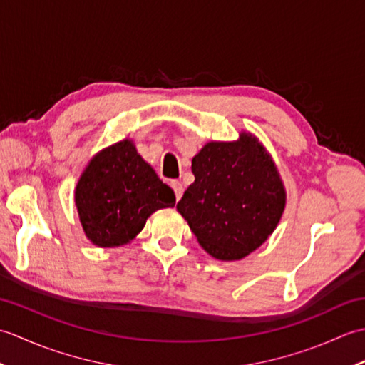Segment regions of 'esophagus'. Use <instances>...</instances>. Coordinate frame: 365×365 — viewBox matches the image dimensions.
Segmentation results:
<instances>
[{"mask_svg": "<svg viewBox=\"0 0 365 365\" xmlns=\"http://www.w3.org/2000/svg\"><path fill=\"white\" fill-rule=\"evenodd\" d=\"M170 188H173L174 192H175V199L180 200V197L183 196V185H182V182L170 180Z\"/></svg>", "mask_w": 365, "mask_h": 365, "instance_id": "34e87169", "label": "esophagus"}]
</instances>
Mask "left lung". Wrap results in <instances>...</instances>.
I'll return each instance as SVG.
<instances>
[{"label":"left lung","mask_w":365,"mask_h":365,"mask_svg":"<svg viewBox=\"0 0 365 365\" xmlns=\"http://www.w3.org/2000/svg\"><path fill=\"white\" fill-rule=\"evenodd\" d=\"M195 183L177 210L199 245L220 260H240L265 242L285 207L281 178L265 149L250 135L208 143L195 158Z\"/></svg>","instance_id":"left-lung-1"}]
</instances>
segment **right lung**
Returning a JSON list of instances; mask_svg holds the SVG:
<instances>
[{
  "mask_svg": "<svg viewBox=\"0 0 365 365\" xmlns=\"http://www.w3.org/2000/svg\"><path fill=\"white\" fill-rule=\"evenodd\" d=\"M75 204L91 242L113 247L133 240L155 210L174 207L175 196L125 139L89 163Z\"/></svg>",
  "mask_w": 365,
  "mask_h": 365,
  "instance_id": "1",
  "label": "right lung"
}]
</instances>
